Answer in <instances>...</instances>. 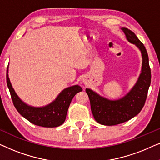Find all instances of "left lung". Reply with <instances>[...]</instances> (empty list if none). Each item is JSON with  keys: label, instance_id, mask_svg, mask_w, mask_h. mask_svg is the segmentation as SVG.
Listing matches in <instances>:
<instances>
[{"label": "left lung", "instance_id": "obj_1", "mask_svg": "<svg viewBox=\"0 0 160 160\" xmlns=\"http://www.w3.org/2000/svg\"><path fill=\"white\" fill-rule=\"evenodd\" d=\"M122 30L126 35L127 39L136 45L141 51L142 72L132 90L122 99L115 101L100 97L91 89H86L93 117L96 122L103 125L111 126L123 123L138 114L146 102L151 84L152 75L148 56L143 43L132 30L126 28H122Z\"/></svg>", "mask_w": 160, "mask_h": 160}]
</instances>
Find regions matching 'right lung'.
Segmentation results:
<instances>
[{
  "label": "right lung",
  "instance_id": "1",
  "mask_svg": "<svg viewBox=\"0 0 160 160\" xmlns=\"http://www.w3.org/2000/svg\"><path fill=\"white\" fill-rule=\"evenodd\" d=\"M6 82L13 103L17 111L30 122L43 128H56L61 125L65 122L72 99L76 93L82 91V87L78 85L68 87L64 89L49 106L34 108L27 106L18 98L12 88L8 73H6Z\"/></svg>",
  "mask_w": 160,
  "mask_h": 160
}]
</instances>
